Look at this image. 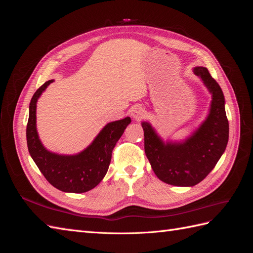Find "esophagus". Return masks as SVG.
<instances>
[{
	"mask_svg": "<svg viewBox=\"0 0 253 253\" xmlns=\"http://www.w3.org/2000/svg\"><path fill=\"white\" fill-rule=\"evenodd\" d=\"M144 110L141 108V106H134V108L131 110V116L135 121H140L144 117Z\"/></svg>",
	"mask_w": 253,
	"mask_h": 253,
	"instance_id": "obj_1",
	"label": "esophagus"
}]
</instances>
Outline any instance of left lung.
I'll return each mask as SVG.
<instances>
[{
	"label": "left lung",
	"mask_w": 253,
	"mask_h": 253,
	"mask_svg": "<svg viewBox=\"0 0 253 253\" xmlns=\"http://www.w3.org/2000/svg\"><path fill=\"white\" fill-rule=\"evenodd\" d=\"M193 73L212 100L208 115L192 134L179 141H165L149 121L141 122L144 152L152 169L160 180L172 186L193 187L201 182L224 154L229 139L223 90L206 67L196 66Z\"/></svg>",
	"instance_id": "obj_1"
}]
</instances>
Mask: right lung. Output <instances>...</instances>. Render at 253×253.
<instances>
[{"label": "right lung", "mask_w": 253, "mask_h": 253, "mask_svg": "<svg viewBox=\"0 0 253 253\" xmlns=\"http://www.w3.org/2000/svg\"><path fill=\"white\" fill-rule=\"evenodd\" d=\"M53 80L38 88L29 103L26 139L29 154L44 177L55 188L67 193H84L103 179L111 164L112 151L131 124L126 117L104 126L91 143L74 155L58 154L44 147L37 131V102Z\"/></svg>", "instance_id": "add662e5"}]
</instances>
